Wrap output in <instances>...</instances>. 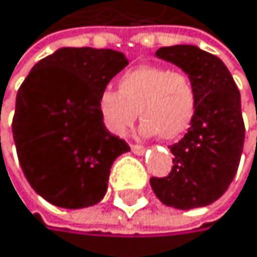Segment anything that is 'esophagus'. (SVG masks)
Here are the masks:
<instances>
[{"instance_id": "1", "label": "esophagus", "mask_w": 257, "mask_h": 257, "mask_svg": "<svg viewBox=\"0 0 257 257\" xmlns=\"http://www.w3.org/2000/svg\"><path fill=\"white\" fill-rule=\"evenodd\" d=\"M131 150H133V153H136V154H144V153H145V147H144V145H137V144H133V145H131Z\"/></svg>"}]
</instances>
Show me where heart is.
<instances>
[{
	"mask_svg": "<svg viewBox=\"0 0 257 257\" xmlns=\"http://www.w3.org/2000/svg\"><path fill=\"white\" fill-rule=\"evenodd\" d=\"M197 110V87L186 71L162 65H140L118 79V90L98 96V112L107 131L124 136L140 112L142 134L176 140L184 134Z\"/></svg>",
	"mask_w": 257,
	"mask_h": 257,
	"instance_id": "1",
	"label": "heart"
}]
</instances>
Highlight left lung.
Segmentation results:
<instances>
[{"instance_id":"left-lung-1","label":"left lung","mask_w":257,"mask_h":257,"mask_svg":"<svg viewBox=\"0 0 257 257\" xmlns=\"http://www.w3.org/2000/svg\"><path fill=\"white\" fill-rule=\"evenodd\" d=\"M156 56L193 79L197 110L186 136L170 147L175 156L170 173L153 176L150 184L167 206L203 207L228 190L237 172L245 142L240 92L226 65L197 46H164Z\"/></svg>"}]
</instances>
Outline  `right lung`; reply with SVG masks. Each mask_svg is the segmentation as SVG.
Listing matches in <instances>:
<instances>
[{
    "label": "right lung",
    "instance_id": "obj_1",
    "mask_svg": "<svg viewBox=\"0 0 257 257\" xmlns=\"http://www.w3.org/2000/svg\"><path fill=\"white\" fill-rule=\"evenodd\" d=\"M126 65L113 50L60 48L20 85L12 120L17 156L48 203L81 209L106 195L110 167L130 147L106 130L98 96Z\"/></svg>",
    "mask_w": 257,
    "mask_h": 257
}]
</instances>
